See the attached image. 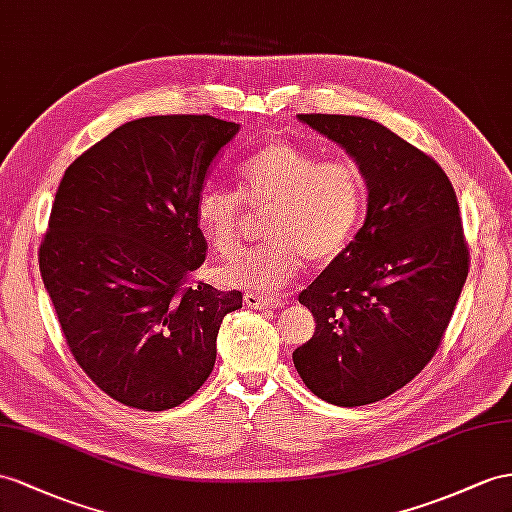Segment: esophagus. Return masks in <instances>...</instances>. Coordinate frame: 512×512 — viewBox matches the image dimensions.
Here are the masks:
<instances>
[{
  "label": "esophagus",
  "instance_id": "1",
  "mask_svg": "<svg viewBox=\"0 0 512 512\" xmlns=\"http://www.w3.org/2000/svg\"><path fill=\"white\" fill-rule=\"evenodd\" d=\"M244 303L248 307H253V309H277V307L285 305V300L274 298V296H261V294L248 292V294H244Z\"/></svg>",
  "mask_w": 512,
  "mask_h": 512
}]
</instances>
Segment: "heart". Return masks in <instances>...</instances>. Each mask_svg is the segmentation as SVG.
<instances>
[{"mask_svg":"<svg viewBox=\"0 0 512 512\" xmlns=\"http://www.w3.org/2000/svg\"><path fill=\"white\" fill-rule=\"evenodd\" d=\"M242 199L270 212V242L216 270L218 283L261 294L281 290L305 268L342 255L365 214V179L348 160H322L294 142L274 140L235 170ZM194 220L214 253L229 257L244 231L235 194L207 186L194 201Z\"/></svg>","mask_w":512,"mask_h":512,"instance_id":"obj_1","label":"heart"}]
</instances>
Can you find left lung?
Returning <instances> with one entry per match:
<instances>
[{
	"label": "left lung",
	"mask_w": 512,
	"mask_h": 512,
	"mask_svg": "<svg viewBox=\"0 0 512 512\" xmlns=\"http://www.w3.org/2000/svg\"><path fill=\"white\" fill-rule=\"evenodd\" d=\"M298 119L357 162L368 214L300 292L316 333L292 359L318 398L372 404L411 383L441 346L469 272L458 201L443 168L385 125L344 114Z\"/></svg>",
	"instance_id": "8db88e82"
}]
</instances>
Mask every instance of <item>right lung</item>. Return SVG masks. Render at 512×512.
<instances>
[{"label":"right lung","mask_w":512,"mask_h":512,"mask_svg":"<svg viewBox=\"0 0 512 512\" xmlns=\"http://www.w3.org/2000/svg\"><path fill=\"white\" fill-rule=\"evenodd\" d=\"M240 125L207 114L116 127L64 170L38 251L45 290L77 365L131 409L196 393L240 292L194 281L207 255L194 201Z\"/></svg>","instance_id":"add662e5"}]
</instances>
